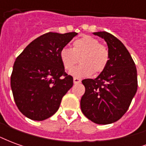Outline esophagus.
Instances as JSON below:
<instances>
[{
    "instance_id": "1",
    "label": "esophagus",
    "mask_w": 146,
    "mask_h": 146,
    "mask_svg": "<svg viewBox=\"0 0 146 146\" xmlns=\"http://www.w3.org/2000/svg\"><path fill=\"white\" fill-rule=\"evenodd\" d=\"M81 82V80L79 79V78H77V77H74L73 78V83L76 84H80V83Z\"/></svg>"
}]
</instances>
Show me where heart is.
I'll use <instances>...</instances> for the list:
<instances>
[{"instance_id": "1", "label": "heart", "mask_w": 146, "mask_h": 146, "mask_svg": "<svg viewBox=\"0 0 146 146\" xmlns=\"http://www.w3.org/2000/svg\"><path fill=\"white\" fill-rule=\"evenodd\" d=\"M59 58L64 69L70 71L78 62L81 63L74 68L70 74L76 77H84L102 72L106 68L110 53L107 48L100 44L98 39L85 35L77 39L73 48L63 47L59 52Z\"/></svg>"}]
</instances>
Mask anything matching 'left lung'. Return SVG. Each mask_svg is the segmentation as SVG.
Instances as JSON below:
<instances>
[{
    "label": "left lung",
    "instance_id": "left-lung-1",
    "mask_svg": "<svg viewBox=\"0 0 146 146\" xmlns=\"http://www.w3.org/2000/svg\"><path fill=\"white\" fill-rule=\"evenodd\" d=\"M104 39L110 60L95 79L83 80L85 93L80 100L84 115L98 124L117 121L128 110L138 88L137 70L122 42L107 32H95Z\"/></svg>",
    "mask_w": 146,
    "mask_h": 146
}]
</instances>
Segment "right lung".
Masks as SVG:
<instances>
[{"label":"right lung","mask_w":146,"mask_h":146,"mask_svg":"<svg viewBox=\"0 0 146 146\" xmlns=\"http://www.w3.org/2000/svg\"><path fill=\"white\" fill-rule=\"evenodd\" d=\"M76 32L47 33L30 43L15 59L11 88L15 104L29 119L44 120L54 115L73 84L65 72L59 52Z\"/></svg>","instance_id":"right-lung-1"}]
</instances>
